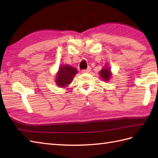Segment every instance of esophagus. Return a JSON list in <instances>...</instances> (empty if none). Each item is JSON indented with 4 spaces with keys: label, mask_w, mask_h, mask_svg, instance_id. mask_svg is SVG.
Here are the masks:
<instances>
[{
    "label": "esophagus",
    "mask_w": 158,
    "mask_h": 158,
    "mask_svg": "<svg viewBox=\"0 0 158 158\" xmlns=\"http://www.w3.org/2000/svg\"><path fill=\"white\" fill-rule=\"evenodd\" d=\"M90 70H91V68H90V67H88V68L87 69L81 70V73H89L90 71Z\"/></svg>",
    "instance_id": "1"
}]
</instances>
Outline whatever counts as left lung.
I'll use <instances>...</instances> for the list:
<instances>
[{
	"label": "left lung",
	"instance_id": "8db88e82",
	"mask_svg": "<svg viewBox=\"0 0 158 158\" xmlns=\"http://www.w3.org/2000/svg\"><path fill=\"white\" fill-rule=\"evenodd\" d=\"M111 75L112 74L111 72H110V69L108 68V67L106 66L105 67V68H103L100 72V76L101 77V78L104 81H109Z\"/></svg>",
	"mask_w": 158,
	"mask_h": 158
}]
</instances>
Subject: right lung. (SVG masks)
I'll use <instances>...</instances> for the list:
<instances>
[{
  "label": "right lung",
  "instance_id": "right-lung-1",
  "mask_svg": "<svg viewBox=\"0 0 158 158\" xmlns=\"http://www.w3.org/2000/svg\"><path fill=\"white\" fill-rule=\"evenodd\" d=\"M77 73V70L69 65L60 66L56 74V84L59 87L64 88L71 83L72 80Z\"/></svg>",
  "mask_w": 158,
  "mask_h": 158
}]
</instances>
